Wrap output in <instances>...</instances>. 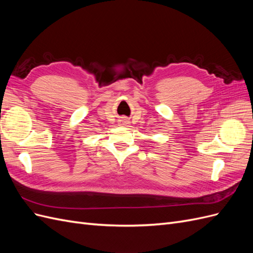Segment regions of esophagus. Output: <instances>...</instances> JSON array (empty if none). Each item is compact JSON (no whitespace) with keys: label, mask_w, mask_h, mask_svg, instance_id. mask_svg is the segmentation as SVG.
Listing matches in <instances>:
<instances>
[{"label":"esophagus","mask_w":253,"mask_h":253,"mask_svg":"<svg viewBox=\"0 0 253 253\" xmlns=\"http://www.w3.org/2000/svg\"><path fill=\"white\" fill-rule=\"evenodd\" d=\"M119 125H121V126L128 125V120H127V119H126L125 117H124V118H121V119L119 120Z\"/></svg>","instance_id":"1"}]
</instances>
